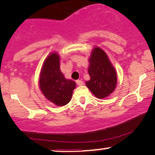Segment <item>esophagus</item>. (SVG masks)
Returning a JSON list of instances; mask_svg holds the SVG:
<instances>
[{
  "instance_id": "34e87169",
  "label": "esophagus",
  "mask_w": 155,
  "mask_h": 155,
  "mask_svg": "<svg viewBox=\"0 0 155 155\" xmlns=\"http://www.w3.org/2000/svg\"><path fill=\"white\" fill-rule=\"evenodd\" d=\"M76 84H77L78 86H81V85H83V81L81 80H77L76 81Z\"/></svg>"
}]
</instances>
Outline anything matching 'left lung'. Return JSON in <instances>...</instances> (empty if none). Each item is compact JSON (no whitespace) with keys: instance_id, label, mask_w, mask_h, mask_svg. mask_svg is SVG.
Returning <instances> with one entry per match:
<instances>
[{"instance_id":"1","label":"left lung","mask_w":155,"mask_h":155,"mask_svg":"<svg viewBox=\"0 0 155 155\" xmlns=\"http://www.w3.org/2000/svg\"><path fill=\"white\" fill-rule=\"evenodd\" d=\"M88 62L90 79L85 83L86 86L97 98H104L111 95L116 89L117 75L107 54L101 48L95 47Z\"/></svg>"}]
</instances>
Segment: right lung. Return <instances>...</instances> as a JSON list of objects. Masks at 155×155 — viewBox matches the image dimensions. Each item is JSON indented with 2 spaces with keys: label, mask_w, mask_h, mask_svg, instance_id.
Listing matches in <instances>:
<instances>
[{
  "label": "right lung",
  "mask_w": 155,
  "mask_h": 155,
  "mask_svg": "<svg viewBox=\"0 0 155 155\" xmlns=\"http://www.w3.org/2000/svg\"><path fill=\"white\" fill-rule=\"evenodd\" d=\"M60 54L52 51L44 60L38 79L40 90L53 104L63 106L71 100L76 82L65 79L60 71Z\"/></svg>",
  "instance_id": "right-lung-1"
}]
</instances>
